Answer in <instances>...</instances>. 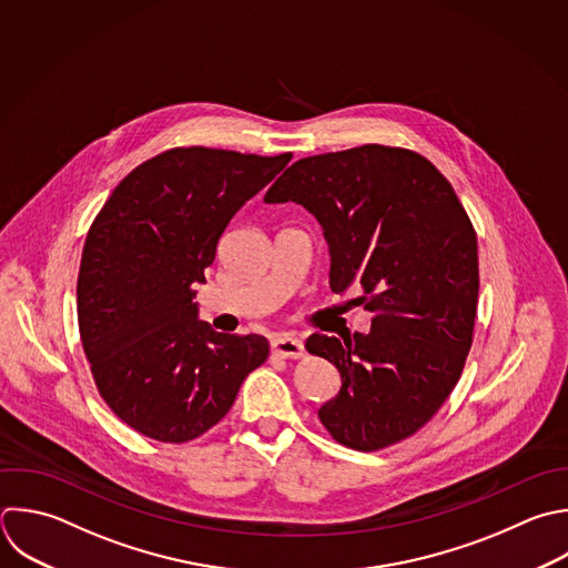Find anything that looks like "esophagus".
<instances>
[{
    "instance_id": "34e87169",
    "label": "esophagus",
    "mask_w": 568,
    "mask_h": 568,
    "mask_svg": "<svg viewBox=\"0 0 568 568\" xmlns=\"http://www.w3.org/2000/svg\"><path fill=\"white\" fill-rule=\"evenodd\" d=\"M271 351L280 357H286V359H300L304 355V344L295 335L282 333V335H275L271 339Z\"/></svg>"
}]
</instances>
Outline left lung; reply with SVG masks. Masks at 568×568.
<instances>
[{"label": "left lung", "mask_w": 568, "mask_h": 568, "mask_svg": "<svg viewBox=\"0 0 568 568\" xmlns=\"http://www.w3.org/2000/svg\"><path fill=\"white\" fill-rule=\"evenodd\" d=\"M264 202L315 215L331 291L359 284L373 315L368 333L306 339L342 377L320 422L355 450L406 439L446 402L473 344L477 237L453 186L413 151L364 144L295 162Z\"/></svg>", "instance_id": "1"}]
</instances>
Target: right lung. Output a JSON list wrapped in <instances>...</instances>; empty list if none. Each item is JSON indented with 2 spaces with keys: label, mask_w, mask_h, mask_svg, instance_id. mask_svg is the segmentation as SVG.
<instances>
[{
  "label": "right lung",
  "mask_w": 568,
  "mask_h": 568,
  "mask_svg": "<svg viewBox=\"0 0 568 568\" xmlns=\"http://www.w3.org/2000/svg\"><path fill=\"white\" fill-rule=\"evenodd\" d=\"M291 158L171 149L131 171L95 217L78 277L80 335L100 395L138 433L200 437L268 357L266 337L202 322L195 286L233 215Z\"/></svg>",
  "instance_id": "obj_1"
}]
</instances>
